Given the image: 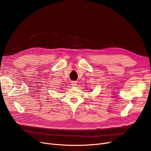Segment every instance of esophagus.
Masks as SVG:
<instances>
[{
	"instance_id": "esophagus-1",
	"label": "esophagus",
	"mask_w": 151,
	"mask_h": 151,
	"mask_svg": "<svg viewBox=\"0 0 151 151\" xmlns=\"http://www.w3.org/2000/svg\"><path fill=\"white\" fill-rule=\"evenodd\" d=\"M71 85H72L73 86H76V83L75 81H71Z\"/></svg>"
}]
</instances>
